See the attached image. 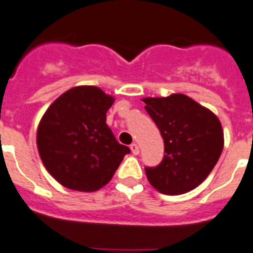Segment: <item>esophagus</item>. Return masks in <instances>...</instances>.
Returning a JSON list of instances; mask_svg holds the SVG:
<instances>
[{"label": "esophagus", "mask_w": 253, "mask_h": 253, "mask_svg": "<svg viewBox=\"0 0 253 253\" xmlns=\"http://www.w3.org/2000/svg\"><path fill=\"white\" fill-rule=\"evenodd\" d=\"M130 149H131V152H132V154H135V156H137V154H139V153H140L139 145H137V144H135V143L131 144Z\"/></svg>", "instance_id": "34e87169"}]
</instances>
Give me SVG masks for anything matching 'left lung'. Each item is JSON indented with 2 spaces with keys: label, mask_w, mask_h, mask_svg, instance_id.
Instances as JSON below:
<instances>
[{
  "label": "left lung",
  "mask_w": 253,
  "mask_h": 253,
  "mask_svg": "<svg viewBox=\"0 0 253 253\" xmlns=\"http://www.w3.org/2000/svg\"><path fill=\"white\" fill-rule=\"evenodd\" d=\"M143 101L161 131L166 153L158 166L145 169L150 185L169 195L190 192L207 179L221 156V122L184 94L144 97Z\"/></svg>",
  "instance_id": "1"
}]
</instances>
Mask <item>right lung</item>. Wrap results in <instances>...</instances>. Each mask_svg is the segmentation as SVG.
I'll return each mask as SVG.
<instances>
[{
  "label": "right lung",
  "mask_w": 253,
  "mask_h": 253,
  "mask_svg": "<svg viewBox=\"0 0 253 253\" xmlns=\"http://www.w3.org/2000/svg\"><path fill=\"white\" fill-rule=\"evenodd\" d=\"M114 97L96 86H76L51 104L37 128L43 166L59 184L77 192L107 185L130 149L107 125Z\"/></svg>",
  "instance_id": "1"
}]
</instances>
